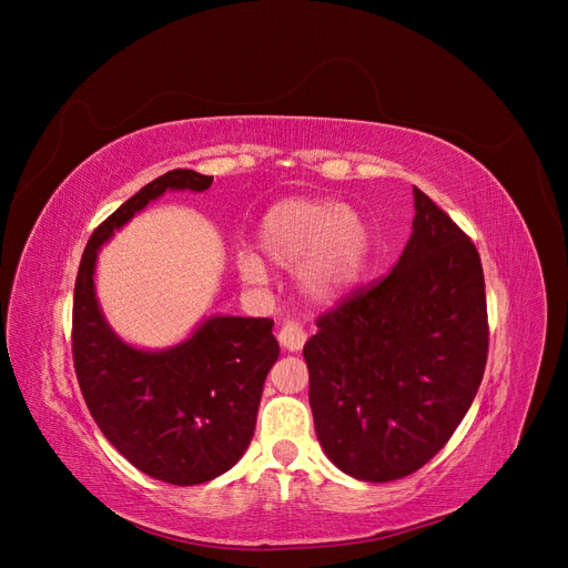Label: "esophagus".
<instances>
[{"instance_id": "34e87169", "label": "esophagus", "mask_w": 568, "mask_h": 568, "mask_svg": "<svg viewBox=\"0 0 568 568\" xmlns=\"http://www.w3.org/2000/svg\"><path fill=\"white\" fill-rule=\"evenodd\" d=\"M278 341H281V345L285 347V349H290V352H300L302 347H304V343H306V332H304V326L296 322V320H287V322H283V326H281V332H278Z\"/></svg>"}]
</instances>
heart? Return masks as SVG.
Listing matches in <instances>:
<instances>
[{
    "mask_svg": "<svg viewBox=\"0 0 568 568\" xmlns=\"http://www.w3.org/2000/svg\"><path fill=\"white\" fill-rule=\"evenodd\" d=\"M255 242L266 262L294 268L296 290L308 302L332 304L362 274L368 227L352 206L322 197H290L266 209ZM261 258L251 248H239L234 253L239 276L253 285L264 283L266 264Z\"/></svg>",
    "mask_w": 568,
    "mask_h": 568,
    "instance_id": "heart-1",
    "label": "heart"
}]
</instances>
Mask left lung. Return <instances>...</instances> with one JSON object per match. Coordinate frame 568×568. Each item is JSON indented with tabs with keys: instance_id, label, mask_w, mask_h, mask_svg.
Listing matches in <instances>:
<instances>
[{
	"instance_id": "1",
	"label": "left lung",
	"mask_w": 568,
	"mask_h": 568,
	"mask_svg": "<svg viewBox=\"0 0 568 568\" xmlns=\"http://www.w3.org/2000/svg\"><path fill=\"white\" fill-rule=\"evenodd\" d=\"M414 209L392 272L320 315L304 345L322 449L373 484L403 479L452 439L488 359L479 251L416 186Z\"/></svg>"
}]
</instances>
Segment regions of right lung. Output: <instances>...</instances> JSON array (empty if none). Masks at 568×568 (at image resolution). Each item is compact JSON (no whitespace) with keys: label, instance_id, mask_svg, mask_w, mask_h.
Instances as JSON below:
<instances>
[{"label":"right lung","instance_id":"obj_1","mask_svg":"<svg viewBox=\"0 0 568 568\" xmlns=\"http://www.w3.org/2000/svg\"><path fill=\"white\" fill-rule=\"evenodd\" d=\"M212 182L170 170L140 189L89 236L73 292V366L89 412L133 467L174 486L212 481L248 449L264 377L281 354L274 320L212 315L170 349H135L105 322L94 268L99 248L149 202Z\"/></svg>","mask_w":568,"mask_h":568}]
</instances>
